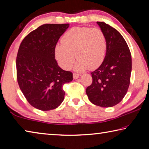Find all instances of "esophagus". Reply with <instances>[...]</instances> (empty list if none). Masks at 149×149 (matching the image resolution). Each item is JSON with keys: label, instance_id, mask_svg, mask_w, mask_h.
<instances>
[{"label": "esophagus", "instance_id": "esophagus-1", "mask_svg": "<svg viewBox=\"0 0 149 149\" xmlns=\"http://www.w3.org/2000/svg\"><path fill=\"white\" fill-rule=\"evenodd\" d=\"M79 76H80V75L79 74H74V75H73V77H74V79H78Z\"/></svg>", "mask_w": 149, "mask_h": 149}]
</instances>
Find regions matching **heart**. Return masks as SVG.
Returning <instances> with one entry per match:
<instances>
[{
    "instance_id": "b5f03b06",
    "label": "heart",
    "mask_w": 149,
    "mask_h": 149,
    "mask_svg": "<svg viewBox=\"0 0 149 149\" xmlns=\"http://www.w3.org/2000/svg\"><path fill=\"white\" fill-rule=\"evenodd\" d=\"M62 44L56 45V58L62 68L69 70L77 58L74 69L83 72L87 68L95 70L104 61L107 51V39L97 27H75L63 35ZM76 55H74V54Z\"/></svg>"
}]
</instances>
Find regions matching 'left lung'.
<instances>
[{"instance_id":"left-lung-1","label":"left lung","mask_w":149,"mask_h":149,"mask_svg":"<svg viewBox=\"0 0 149 149\" xmlns=\"http://www.w3.org/2000/svg\"><path fill=\"white\" fill-rule=\"evenodd\" d=\"M107 39L104 61L91 73L92 84L86 89L93 104L112 107L122 101L127 93L132 72V56L122 35L104 22H97Z\"/></svg>"}]
</instances>
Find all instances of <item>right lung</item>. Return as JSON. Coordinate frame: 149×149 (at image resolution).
Segmentation results:
<instances>
[{"mask_svg": "<svg viewBox=\"0 0 149 149\" xmlns=\"http://www.w3.org/2000/svg\"><path fill=\"white\" fill-rule=\"evenodd\" d=\"M70 25L44 24L31 31L20 44L16 58L17 80L32 107L55 109L64 99L63 85L72 81V72L58 66L55 47Z\"/></svg>", "mask_w": 149, "mask_h": 149, "instance_id": "add662e5", "label": "right lung"}]
</instances>
